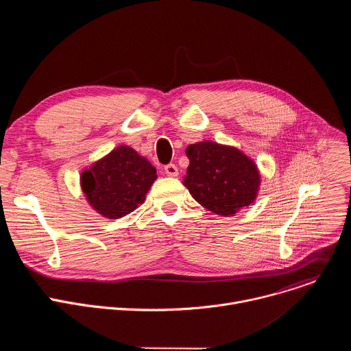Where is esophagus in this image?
I'll return each instance as SVG.
<instances>
[{
    "label": "esophagus",
    "mask_w": 351,
    "mask_h": 351,
    "mask_svg": "<svg viewBox=\"0 0 351 351\" xmlns=\"http://www.w3.org/2000/svg\"><path fill=\"white\" fill-rule=\"evenodd\" d=\"M164 171H165V173H167L168 176H178V167H176L175 164H168V165H165Z\"/></svg>",
    "instance_id": "1"
}]
</instances>
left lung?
Segmentation results:
<instances>
[{"label": "left lung", "mask_w": 351, "mask_h": 351, "mask_svg": "<svg viewBox=\"0 0 351 351\" xmlns=\"http://www.w3.org/2000/svg\"><path fill=\"white\" fill-rule=\"evenodd\" d=\"M186 156L190 164L183 184L197 203L222 217L254 203L260 173L237 148L202 141L190 144Z\"/></svg>", "instance_id": "obj_1"}]
</instances>
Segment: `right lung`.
<instances>
[{"mask_svg": "<svg viewBox=\"0 0 351 351\" xmlns=\"http://www.w3.org/2000/svg\"><path fill=\"white\" fill-rule=\"evenodd\" d=\"M157 179V169L133 148L119 145L80 176L90 206L106 218L130 214L144 202Z\"/></svg>", "mask_w": 351, "mask_h": 351, "instance_id": "right-lung-1", "label": "right lung"}]
</instances>
